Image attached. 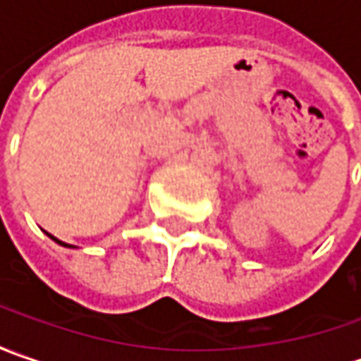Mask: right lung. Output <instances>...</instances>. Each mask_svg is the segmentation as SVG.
Here are the masks:
<instances>
[{"label": "right lung", "mask_w": 361, "mask_h": 361, "mask_svg": "<svg viewBox=\"0 0 361 361\" xmlns=\"http://www.w3.org/2000/svg\"><path fill=\"white\" fill-rule=\"evenodd\" d=\"M51 239H54V237H51ZM56 241H58V239H56ZM58 243H62V241H58ZM62 245H66V243H62Z\"/></svg>", "instance_id": "right-lung-1"}]
</instances>
